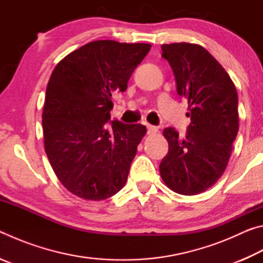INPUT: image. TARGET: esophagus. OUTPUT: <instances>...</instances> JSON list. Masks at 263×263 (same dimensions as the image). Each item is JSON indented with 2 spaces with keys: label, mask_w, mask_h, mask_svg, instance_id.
<instances>
[{
  "label": "esophagus",
  "mask_w": 263,
  "mask_h": 263,
  "mask_svg": "<svg viewBox=\"0 0 263 263\" xmlns=\"http://www.w3.org/2000/svg\"><path fill=\"white\" fill-rule=\"evenodd\" d=\"M159 131V128L157 126H153V125H147V132L148 135H154V133H157Z\"/></svg>",
  "instance_id": "1"
}]
</instances>
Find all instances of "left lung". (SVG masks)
<instances>
[{
    "mask_svg": "<svg viewBox=\"0 0 263 263\" xmlns=\"http://www.w3.org/2000/svg\"><path fill=\"white\" fill-rule=\"evenodd\" d=\"M161 48L174 72L177 94L188 101L191 123L183 139L174 128L163 130L169 151L160 175L175 193L197 195L215 184L228 167L239 130L237 89L203 46L172 43Z\"/></svg>",
    "mask_w": 263,
    "mask_h": 263,
    "instance_id": "1",
    "label": "left lung"
}]
</instances>
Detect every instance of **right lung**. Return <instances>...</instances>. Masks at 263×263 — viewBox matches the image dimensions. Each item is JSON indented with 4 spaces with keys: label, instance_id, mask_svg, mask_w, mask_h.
Listing matches in <instances>:
<instances>
[{
    "label": "right lung",
    "instance_id": "1",
    "mask_svg": "<svg viewBox=\"0 0 263 263\" xmlns=\"http://www.w3.org/2000/svg\"><path fill=\"white\" fill-rule=\"evenodd\" d=\"M151 44L95 41L58 62L43 106L44 147L61 184L86 201H102L126 183L141 124L111 122V94L127 81Z\"/></svg>",
    "mask_w": 263,
    "mask_h": 263
}]
</instances>
